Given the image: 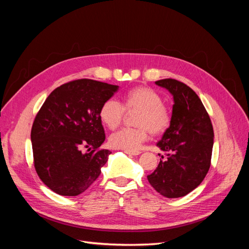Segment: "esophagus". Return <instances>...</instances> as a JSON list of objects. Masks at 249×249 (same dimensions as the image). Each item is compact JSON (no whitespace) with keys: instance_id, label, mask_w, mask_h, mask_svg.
Here are the masks:
<instances>
[{"instance_id":"1","label":"esophagus","mask_w":249,"mask_h":249,"mask_svg":"<svg viewBox=\"0 0 249 249\" xmlns=\"http://www.w3.org/2000/svg\"><path fill=\"white\" fill-rule=\"evenodd\" d=\"M124 153L127 155H132V156H138L141 154V152H138V150H135V152H129V150H125Z\"/></svg>"}]
</instances>
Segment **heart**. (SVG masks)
I'll return each mask as SVG.
<instances>
[{
	"label": "heart",
	"mask_w": 249,
	"mask_h": 249,
	"mask_svg": "<svg viewBox=\"0 0 249 249\" xmlns=\"http://www.w3.org/2000/svg\"><path fill=\"white\" fill-rule=\"evenodd\" d=\"M161 95L154 89L138 86L127 91L124 96V106L119 102L109 99L104 102L100 109V118L111 130L120 125L126 112L138 113L134 117L136 127H125L112 134L109 142L114 148L135 152L149 136L161 135L171 124V114L168 108L162 104Z\"/></svg>",
	"instance_id": "obj_1"
}]
</instances>
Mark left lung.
Returning <instances> with one entry per match:
<instances>
[{
  "label": "left lung",
  "mask_w": 249,
  "mask_h": 249,
  "mask_svg": "<svg viewBox=\"0 0 249 249\" xmlns=\"http://www.w3.org/2000/svg\"><path fill=\"white\" fill-rule=\"evenodd\" d=\"M173 95L171 124L157 145L166 153L147 176L157 192L168 198L185 196L198 187L211 166L213 125L198 95L175 79L156 82ZM164 159V157H162Z\"/></svg>",
  "instance_id": "8db88e82"
}]
</instances>
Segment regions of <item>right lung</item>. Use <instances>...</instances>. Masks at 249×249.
I'll return each instance as SVG.
<instances>
[{"mask_svg": "<svg viewBox=\"0 0 249 249\" xmlns=\"http://www.w3.org/2000/svg\"><path fill=\"white\" fill-rule=\"evenodd\" d=\"M117 89L90 79L71 81L52 91L36 114L34 167L55 193L77 196L101 175L111 152L100 147L106 139L100 109Z\"/></svg>", "mask_w": 249, "mask_h": 249, "instance_id": "right-lung-1", "label": "right lung"}]
</instances>
